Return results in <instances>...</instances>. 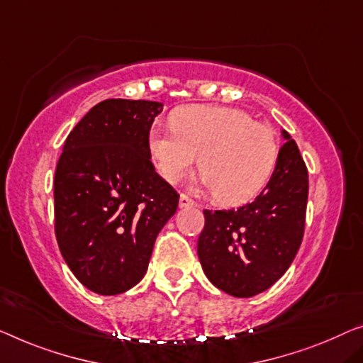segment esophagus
<instances>
[{
	"instance_id": "1",
	"label": "esophagus",
	"mask_w": 363,
	"mask_h": 363,
	"mask_svg": "<svg viewBox=\"0 0 363 363\" xmlns=\"http://www.w3.org/2000/svg\"><path fill=\"white\" fill-rule=\"evenodd\" d=\"M194 205H196V202H194V200H192L191 197H187L186 194H181V197H179V207H181V208L194 207Z\"/></svg>"
}]
</instances>
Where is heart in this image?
Listing matches in <instances>:
<instances>
[{"instance_id": "obj_1", "label": "heart", "mask_w": 363, "mask_h": 363, "mask_svg": "<svg viewBox=\"0 0 363 363\" xmlns=\"http://www.w3.org/2000/svg\"><path fill=\"white\" fill-rule=\"evenodd\" d=\"M148 150L164 181H186L200 160V184L221 202L241 203L266 186L279 156L275 135L250 113L226 106L194 104L155 123Z\"/></svg>"}]
</instances>
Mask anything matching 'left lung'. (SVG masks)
<instances>
[{"instance_id":"left-lung-1","label":"left lung","mask_w":363,"mask_h":363,"mask_svg":"<svg viewBox=\"0 0 363 363\" xmlns=\"http://www.w3.org/2000/svg\"><path fill=\"white\" fill-rule=\"evenodd\" d=\"M285 140L267 186L251 203L203 210L197 254L207 279L238 298L266 291L300 250L308 202V171L295 140Z\"/></svg>"}]
</instances>
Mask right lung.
Returning a JSON list of instances; mask_svg holds the SVG:
<instances>
[{
  "instance_id": "right-lung-1",
  "label": "right lung",
  "mask_w": 363,
  "mask_h": 363,
  "mask_svg": "<svg viewBox=\"0 0 363 363\" xmlns=\"http://www.w3.org/2000/svg\"><path fill=\"white\" fill-rule=\"evenodd\" d=\"M163 104L106 99L63 145L53 182L58 247L81 284L118 295L147 274L179 196L151 163L148 133Z\"/></svg>"
}]
</instances>
